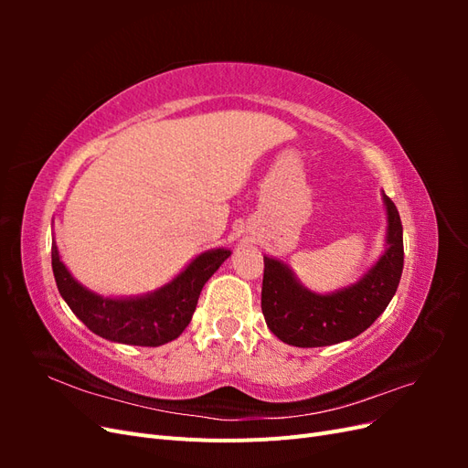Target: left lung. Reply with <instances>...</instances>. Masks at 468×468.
Returning <instances> with one entry per match:
<instances>
[{
  "instance_id": "8db88e82",
  "label": "left lung",
  "mask_w": 468,
  "mask_h": 468,
  "mask_svg": "<svg viewBox=\"0 0 468 468\" xmlns=\"http://www.w3.org/2000/svg\"><path fill=\"white\" fill-rule=\"evenodd\" d=\"M387 207V250L357 282L330 294L303 287L291 267L263 256L261 310L281 342L294 347H324L365 332L385 313L399 289L404 267L399 208L382 193Z\"/></svg>"
}]
</instances>
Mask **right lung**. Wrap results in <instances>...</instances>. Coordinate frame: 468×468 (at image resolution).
<instances>
[{
  "mask_svg": "<svg viewBox=\"0 0 468 468\" xmlns=\"http://www.w3.org/2000/svg\"><path fill=\"white\" fill-rule=\"evenodd\" d=\"M230 250H208L197 256L162 289L133 299H107L72 277L52 244V271L62 299L88 328L109 342L158 347L187 328L205 282L229 260Z\"/></svg>",
  "mask_w": 468,
  "mask_h": 468,
  "instance_id": "right-lung-1",
  "label": "right lung"
}]
</instances>
